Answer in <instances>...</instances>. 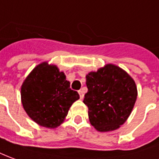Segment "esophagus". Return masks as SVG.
<instances>
[{
	"label": "esophagus",
	"instance_id": "obj_1",
	"mask_svg": "<svg viewBox=\"0 0 159 159\" xmlns=\"http://www.w3.org/2000/svg\"><path fill=\"white\" fill-rule=\"evenodd\" d=\"M78 93H79L80 95V98L83 99V96H84V91H83V89H80V90L78 91Z\"/></svg>",
	"mask_w": 159,
	"mask_h": 159
}]
</instances>
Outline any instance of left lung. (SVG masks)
I'll return each instance as SVG.
<instances>
[{"label":"left lung","mask_w":159,"mask_h":159,"mask_svg":"<svg viewBox=\"0 0 159 159\" xmlns=\"http://www.w3.org/2000/svg\"><path fill=\"white\" fill-rule=\"evenodd\" d=\"M86 85L83 102L89 107L91 125L100 132L119 128L129 117L137 99L133 78L118 66L107 64L89 73Z\"/></svg>","instance_id":"8db88e82"}]
</instances>
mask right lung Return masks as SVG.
I'll list each match as a JSON object with an SVG mask.
<instances>
[{
	"mask_svg": "<svg viewBox=\"0 0 159 159\" xmlns=\"http://www.w3.org/2000/svg\"><path fill=\"white\" fill-rule=\"evenodd\" d=\"M79 98L64 72L47 63L38 65L21 87L22 105L26 114L39 125L49 128L59 126Z\"/></svg>",
	"mask_w": 159,
	"mask_h": 159,
	"instance_id": "add662e5",
	"label": "right lung"
}]
</instances>
